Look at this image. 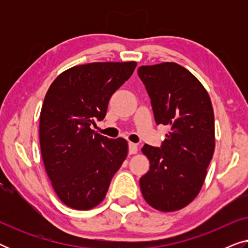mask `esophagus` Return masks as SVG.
<instances>
[{
    "label": "esophagus",
    "mask_w": 248,
    "mask_h": 248,
    "mask_svg": "<svg viewBox=\"0 0 248 248\" xmlns=\"http://www.w3.org/2000/svg\"><path fill=\"white\" fill-rule=\"evenodd\" d=\"M137 152H138V144L133 143V142H130V143H128V154L135 155Z\"/></svg>",
    "instance_id": "esophagus-1"
}]
</instances>
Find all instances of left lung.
I'll return each mask as SVG.
<instances>
[{
	"instance_id": "obj_1",
	"label": "left lung",
	"mask_w": 248,
	"mask_h": 248,
	"mask_svg": "<svg viewBox=\"0 0 248 248\" xmlns=\"http://www.w3.org/2000/svg\"><path fill=\"white\" fill-rule=\"evenodd\" d=\"M138 74L151 99L157 124L168 125L161 148L145 144L150 169L140 178L149 205L178 211L201 191L216 147L215 114L208 91L185 67L165 62L143 65Z\"/></svg>"
}]
</instances>
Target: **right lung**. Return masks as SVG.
I'll return each instance as SVG.
<instances>
[{
	"label": "right lung",
	"mask_w": 248,
	"mask_h": 248,
	"mask_svg": "<svg viewBox=\"0 0 248 248\" xmlns=\"http://www.w3.org/2000/svg\"><path fill=\"white\" fill-rule=\"evenodd\" d=\"M137 62H94L60 74L44 99L39 142L47 176L64 204L90 210L106 196L127 155L123 138L91 130L103 121L113 93L134 72Z\"/></svg>",
	"instance_id": "obj_1"
}]
</instances>
